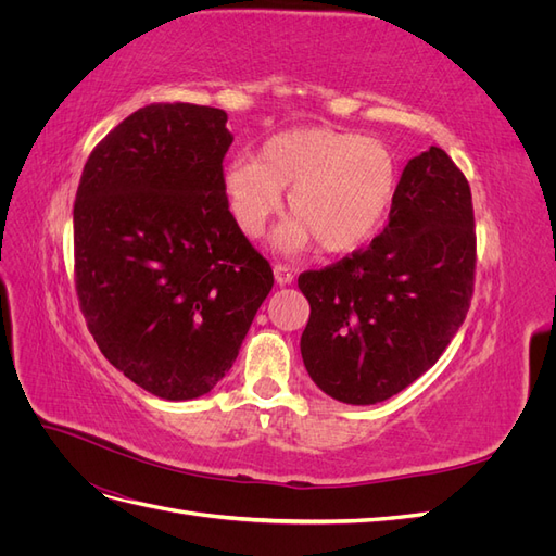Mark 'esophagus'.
I'll return each mask as SVG.
<instances>
[{
  "mask_svg": "<svg viewBox=\"0 0 556 556\" xmlns=\"http://www.w3.org/2000/svg\"><path fill=\"white\" fill-rule=\"evenodd\" d=\"M274 276H276L278 285H290L294 280V274H292V268L288 264H276L274 266Z\"/></svg>",
  "mask_w": 556,
  "mask_h": 556,
  "instance_id": "obj_1",
  "label": "esophagus"
}]
</instances>
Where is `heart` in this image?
<instances>
[{"label":"heart","instance_id":"heart-1","mask_svg":"<svg viewBox=\"0 0 556 556\" xmlns=\"http://www.w3.org/2000/svg\"><path fill=\"white\" fill-rule=\"evenodd\" d=\"M396 160L378 139L331 127H301L268 139L255 160L225 172V194L239 229L264 233L288 193L292 217L276 233L282 250L317 248L339 255L364 245L392 208Z\"/></svg>","mask_w":556,"mask_h":556}]
</instances>
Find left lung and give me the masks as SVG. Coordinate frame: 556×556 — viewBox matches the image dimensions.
Wrapping results in <instances>:
<instances>
[{"label": "left lung", "instance_id": "left-lung-1", "mask_svg": "<svg viewBox=\"0 0 556 556\" xmlns=\"http://www.w3.org/2000/svg\"><path fill=\"white\" fill-rule=\"evenodd\" d=\"M476 217L464 172L431 146L401 174L390 223L368 248L299 276L311 304L301 357L319 390L384 401L439 362L470 308Z\"/></svg>", "mask_w": 556, "mask_h": 556}]
</instances>
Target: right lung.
<instances>
[{"label":"right lung","mask_w":556,"mask_h":556,"mask_svg":"<svg viewBox=\"0 0 556 556\" xmlns=\"http://www.w3.org/2000/svg\"><path fill=\"white\" fill-rule=\"evenodd\" d=\"M227 113L134 111L94 146L74 201V278L102 355L169 401L213 390L237 359L274 271L225 194Z\"/></svg>","instance_id":"right-lung-1"}]
</instances>
